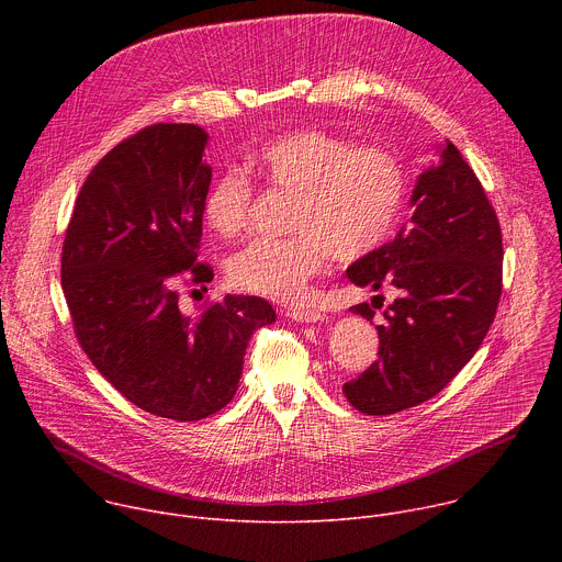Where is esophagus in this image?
<instances>
[{"label":"esophagus","instance_id":"1","mask_svg":"<svg viewBox=\"0 0 562 562\" xmlns=\"http://www.w3.org/2000/svg\"><path fill=\"white\" fill-rule=\"evenodd\" d=\"M289 317L297 319V323H317V319H323V313L317 308H291Z\"/></svg>","mask_w":562,"mask_h":562}]
</instances>
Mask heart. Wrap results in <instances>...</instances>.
I'll return each mask as SVG.
<instances>
[{
	"instance_id": "obj_1",
	"label": "heart",
	"mask_w": 562,
	"mask_h": 562,
	"mask_svg": "<svg viewBox=\"0 0 562 562\" xmlns=\"http://www.w3.org/2000/svg\"><path fill=\"white\" fill-rule=\"evenodd\" d=\"M251 169L271 193L291 195L286 237L254 239L228 260L233 286L278 302H300L331 256L358 262L386 245L407 195L397 157L380 146H351L319 128H300L265 142ZM256 200L239 169L220 173L206 191L204 217L220 237L243 233Z\"/></svg>"
}]
</instances>
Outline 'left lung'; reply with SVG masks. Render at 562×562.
<instances>
[{
  "instance_id": "1",
  "label": "left lung",
  "mask_w": 562,
  "mask_h": 562,
  "mask_svg": "<svg viewBox=\"0 0 562 562\" xmlns=\"http://www.w3.org/2000/svg\"><path fill=\"white\" fill-rule=\"evenodd\" d=\"M412 226L349 267L358 286L397 295L378 327V360L345 382L349 403L389 416L440 393L483 345L503 293L498 215L460 150L447 139L438 167L418 178ZM384 302L351 306L371 319Z\"/></svg>"
}]
</instances>
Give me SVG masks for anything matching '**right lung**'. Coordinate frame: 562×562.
I'll return each mask as SVG.
<instances>
[{"instance_id": "obj_1", "label": "right lung", "mask_w": 562, "mask_h": 562, "mask_svg": "<svg viewBox=\"0 0 562 562\" xmlns=\"http://www.w3.org/2000/svg\"><path fill=\"white\" fill-rule=\"evenodd\" d=\"M206 144L198 124H150L122 139L85 180L61 247L79 347L135 407L180 423L231 403L254 331L276 319L256 295H224L195 317L180 311L178 286L213 280L198 260Z\"/></svg>"}]
</instances>
